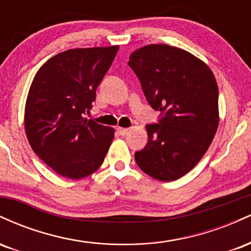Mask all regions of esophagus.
<instances>
[{"label": "esophagus", "instance_id": "obj_1", "mask_svg": "<svg viewBox=\"0 0 251 251\" xmlns=\"http://www.w3.org/2000/svg\"><path fill=\"white\" fill-rule=\"evenodd\" d=\"M117 132L119 135H126L129 132V128H123V127H117Z\"/></svg>", "mask_w": 251, "mask_h": 251}]
</instances>
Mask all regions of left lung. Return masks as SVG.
<instances>
[{
  "label": "left lung",
  "instance_id": "1",
  "mask_svg": "<svg viewBox=\"0 0 251 251\" xmlns=\"http://www.w3.org/2000/svg\"><path fill=\"white\" fill-rule=\"evenodd\" d=\"M146 100L160 111L146 125L149 142L135 152L138 166L162 181L183 177L197 165L217 131L218 87L206 63L168 45H149L129 55Z\"/></svg>",
  "mask_w": 251,
  "mask_h": 251
}]
</instances>
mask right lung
Wrapping results in <instances>:
<instances>
[{
    "mask_svg": "<svg viewBox=\"0 0 251 251\" xmlns=\"http://www.w3.org/2000/svg\"><path fill=\"white\" fill-rule=\"evenodd\" d=\"M119 46L68 50L37 71L28 92L25 128L31 149L56 174L80 179L101 166L114 128L83 118Z\"/></svg>",
    "mask_w": 251,
    "mask_h": 251,
    "instance_id": "1",
    "label": "right lung"
}]
</instances>
